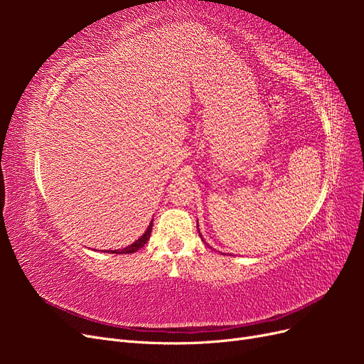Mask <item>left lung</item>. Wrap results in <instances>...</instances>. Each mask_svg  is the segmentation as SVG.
<instances>
[{
  "mask_svg": "<svg viewBox=\"0 0 364 364\" xmlns=\"http://www.w3.org/2000/svg\"><path fill=\"white\" fill-rule=\"evenodd\" d=\"M197 229H199V225H197ZM200 234V232H199ZM200 237H202V234H200Z\"/></svg>",
  "mask_w": 364,
  "mask_h": 364,
  "instance_id": "left-lung-1",
  "label": "left lung"
}]
</instances>
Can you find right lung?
Masks as SVG:
<instances>
[{
  "mask_svg": "<svg viewBox=\"0 0 364 364\" xmlns=\"http://www.w3.org/2000/svg\"><path fill=\"white\" fill-rule=\"evenodd\" d=\"M151 226H153V220L150 222V225H149V228H147V230L144 234H142L134 245H130V246H127V247H124V249H118V250H109L111 253H134V252H136V250H139L142 246H144L147 241H149V238H150V234H151ZM106 252V250H105ZM107 252V253H109Z\"/></svg>",
  "mask_w": 364,
  "mask_h": 364,
  "instance_id": "obj_1",
  "label": "right lung"
}]
</instances>
